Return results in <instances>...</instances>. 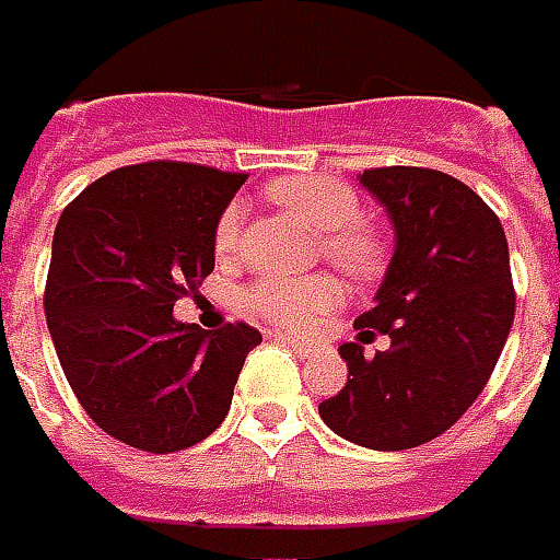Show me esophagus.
Wrapping results in <instances>:
<instances>
[{
	"mask_svg": "<svg viewBox=\"0 0 560 560\" xmlns=\"http://www.w3.org/2000/svg\"><path fill=\"white\" fill-rule=\"evenodd\" d=\"M279 340L284 346H291L300 355H315V352H318V346L310 343V340H303V337H294V334H279Z\"/></svg>",
	"mask_w": 560,
	"mask_h": 560,
	"instance_id": "34e87169",
	"label": "esophagus"
}]
</instances>
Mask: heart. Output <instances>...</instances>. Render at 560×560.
Returning a JSON list of instances; mask_svg holds the SVG:
<instances>
[{
  "label": "heart",
  "instance_id": "heart-1",
  "mask_svg": "<svg viewBox=\"0 0 560 560\" xmlns=\"http://www.w3.org/2000/svg\"><path fill=\"white\" fill-rule=\"evenodd\" d=\"M269 199L300 217L322 238V250L330 264L346 272H368L380 260V245L361 230V208L355 192L330 177H281L269 184ZM242 235V208L230 205L217 217L214 250L230 257ZM248 310L288 328H310L340 303V288L330 279H266L245 294Z\"/></svg>",
  "mask_w": 560,
  "mask_h": 560
}]
</instances>
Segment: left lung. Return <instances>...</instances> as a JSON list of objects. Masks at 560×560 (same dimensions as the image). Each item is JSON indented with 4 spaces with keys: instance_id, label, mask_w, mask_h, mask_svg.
Returning <instances> with one entry per match:
<instances>
[{
    "instance_id": "8db88e82",
    "label": "left lung",
    "mask_w": 560,
    "mask_h": 560,
    "mask_svg": "<svg viewBox=\"0 0 560 560\" xmlns=\"http://www.w3.org/2000/svg\"><path fill=\"white\" fill-rule=\"evenodd\" d=\"M359 184L395 232L374 310L340 346L346 386L318 405L330 432L371 451L439 439L471 408L497 368L515 318L509 242L500 217L444 171L374 168ZM374 332L390 349L364 360Z\"/></svg>"
}]
</instances>
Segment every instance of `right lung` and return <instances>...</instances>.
<instances>
[{
  "label": "right lung",
  "mask_w": 560,
  "mask_h": 560,
  "mask_svg": "<svg viewBox=\"0 0 560 560\" xmlns=\"http://www.w3.org/2000/svg\"><path fill=\"white\" fill-rule=\"evenodd\" d=\"M245 174L147 162L109 171L63 208L45 318L79 405L106 435L147 454L208 439L230 413L260 330H201L174 303L214 269L217 217Z\"/></svg>",
  "instance_id": "1"
}]
</instances>
